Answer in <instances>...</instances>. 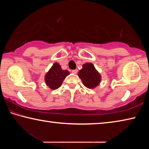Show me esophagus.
Instances as JSON below:
<instances>
[{
	"instance_id": "obj_1",
	"label": "esophagus",
	"mask_w": 149,
	"mask_h": 149,
	"mask_svg": "<svg viewBox=\"0 0 149 149\" xmlns=\"http://www.w3.org/2000/svg\"><path fill=\"white\" fill-rule=\"evenodd\" d=\"M72 74H76L77 73V69H75V70H73L72 71Z\"/></svg>"
}]
</instances>
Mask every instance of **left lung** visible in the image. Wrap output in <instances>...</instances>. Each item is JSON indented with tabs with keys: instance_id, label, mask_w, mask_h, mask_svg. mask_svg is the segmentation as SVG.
<instances>
[{
	"instance_id": "1",
	"label": "left lung",
	"mask_w": 149,
	"mask_h": 149,
	"mask_svg": "<svg viewBox=\"0 0 149 149\" xmlns=\"http://www.w3.org/2000/svg\"><path fill=\"white\" fill-rule=\"evenodd\" d=\"M82 69L78 72V76L82 80L85 87L89 89H94L100 84L101 76L92 63L83 64Z\"/></svg>"
}]
</instances>
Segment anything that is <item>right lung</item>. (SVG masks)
<instances>
[{"mask_svg":"<svg viewBox=\"0 0 149 149\" xmlns=\"http://www.w3.org/2000/svg\"><path fill=\"white\" fill-rule=\"evenodd\" d=\"M70 74L68 70H63L58 63L55 62L45 77V84L52 90L61 86L63 81Z\"/></svg>","mask_w":149,"mask_h":149,"instance_id":"1","label":"right lung"}]
</instances>
